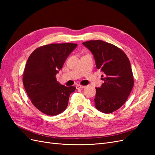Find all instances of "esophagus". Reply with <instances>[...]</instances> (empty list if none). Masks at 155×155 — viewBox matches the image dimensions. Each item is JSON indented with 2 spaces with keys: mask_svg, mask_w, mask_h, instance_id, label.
Masks as SVG:
<instances>
[{
  "mask_svg": "<svg viewBox=\"0 0 155 155\" xmlns=\"http://www.w3.org/2000/svg\"><path fill=\"white\" fill-rule=\"evenodd\" d=\"M76 88L77 89H83L84 88H85V86H83V85H76Z\"/></svg>",
  "mask_w": 155,
  "mask_h": 155,
  "instance_id": "obj_1",
  "label": "esophagus"
}]
</instances>
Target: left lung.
Returning <instances> with one entry per match:
<instances>
[{"instance_id":"left-lung-1","label":"left lung","mask_w":155,"mask_h":155,"mask_svg":"<svg viewBox=\"0 0 155 155\" xmlns=\"http://www.w3.org/2000/svg\"><path fill=\"white\" fill-rule=\"evenodd\" d=\"M92 53L96 66L104 73V83L96 88L95 107L103 113H112L122 106L134 85V78L127 56L117 46L101 40L82 43Z\"/></svg>"}]
</instances>
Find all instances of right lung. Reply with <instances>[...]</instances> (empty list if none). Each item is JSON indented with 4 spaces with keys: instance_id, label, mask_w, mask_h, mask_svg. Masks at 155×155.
Masks as SVG:
<instances>
[{
    "instance_id": "1",
    "label": "right lung",
    "mask_w": 155,
    "mask_h": 155,
    "mask_svg": "<svg viewBox=\"0 0 155 155\" xmlns=\"http://www.w3.org/2000/svg\"><path fill=\"white\" fill-rule=\"evenodd\" d=\"M75 43L50 44L35 49L28 59L23 74V85L31 103L49 116L63 112L68 104L75 87H66L55 76L65 61L77 47Z\"/></svg>"
}]
</instances>
